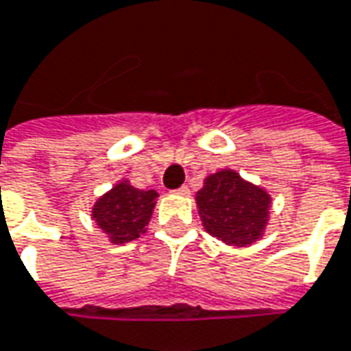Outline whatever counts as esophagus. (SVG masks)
Here are the masks:
<instances>
[{"mask_svg": "<svg viewBox=\"0 0 351 351\" xmlns=\"http://www.w3.org/2000/svg\"><path fill=\"white\" fill-rule=\"evenodd\" d=\"M173 194H176V195H188V194H190V190H188V186H180V188H176V190H173Z\"/></svg>", "mask_w": 351, "mask_h": 351, "instance_id": "34e87169", "label": "esophagus"}]
</instances>
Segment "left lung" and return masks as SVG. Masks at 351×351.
<instances>
[{"label":"left lung","instance_id":"left-lung-1","mask_svg":"<svg viewBox=\"0 0 351 351\" xmlns=\"http://www.w3.org/2000/svg\"><path fill=\"white\" fill-rule=\"evenodd\" d=\"M195 204L209 234L225 244L244 247L263 236L271 195L225 169L207 176L204 188L195 194Z\"/></svg>","mask_w":351,"mask_h":351}]
</instances>
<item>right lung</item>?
<instances>
[{
	"label": "right lung",
	"instance_id": "right-lung-1",
	"mask_svg": "<svg viewBox=\"0 0 351 351\" xmlns=\"http://www.w3.org/2000/svg\"><path fill=\"white\" fill-rule=\"evenodd\" d=\"M157 197L156 190H138L123 180L95 202L92 219L113 244H126L145 232Z\"/></svg>",
	"mask_w": 351,
	"mask_h": 351
}]
</instances>
